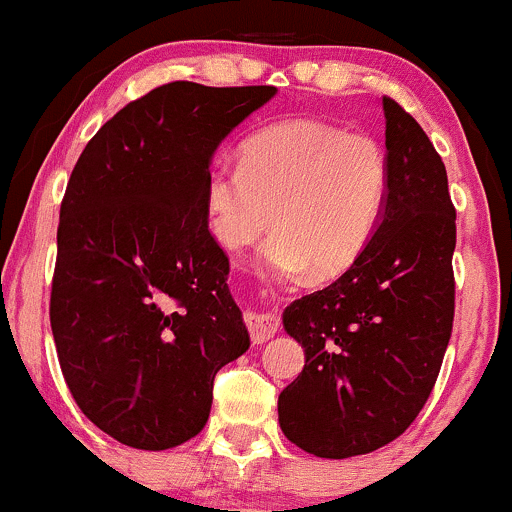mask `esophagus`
Masks as SVG:
<instances>
[{
	"label": "esophagus",
	"instance_id": "esophagus-1",
	"mask_svg": "<svg viewBox=\"0 0 512 512\" xmlns=\"http://www.w3.org/2000/svg\"><path fill=\"white\" fill-rule=\"evenodd\" d=\"M244 321L254 345H263L280 330V318L275 314H246Z\"/></svg>",
	"mask_w": 512,
	"mask_h": 512
}]
</instances>
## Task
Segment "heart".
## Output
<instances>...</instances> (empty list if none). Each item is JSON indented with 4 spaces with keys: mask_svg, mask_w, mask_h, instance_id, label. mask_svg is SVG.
Here are the masks:
<instances>
[{
    "mask_svg": "<svg viewBox=\"0 0 512 512\" xmlns=\"http://www.w3.org/2000/svg\"><path fill=\"white\" fill-rule=\"evenodd\" d=\"M386 150L364 131L326 119H287L242 146L239 167H210L203 215L210 237L242 251L270 230L263 268L316 280L347 273L381 225L388 201Z\"/></svg>",
    "mask_w": 512,
    "mask_h": 512,
    "instance_id": "obj_1",
    "label": "heart"
}]
</instances>
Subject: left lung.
<instances>
[{"mask_svg":"<svg viewBox=\"0 0 512 512\" xmlns=\"http://www.w3.org/2000/svg\"><path fill=\"white\" fill-rule=\"evenodd\" d=\"M388 201L364 256L333 285L294 299L282 326L306 364L280 393L294 446L342 460L405 434L441 371L455 314V208L434 143L383 98Z\"/></svg>","mask_w":512,"mask_h":512,"instance_id":"left-lung-1","label":"left lung"}]
</instances>
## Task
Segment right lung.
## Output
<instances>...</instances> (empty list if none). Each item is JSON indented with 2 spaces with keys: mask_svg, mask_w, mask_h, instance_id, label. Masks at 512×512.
<instances>
[{
  "mask_svg": "<svg viewBox=\"0 0 512 512\" xmlns=\"http://www.w3.org/2000/svg\"><path fill=\"white\" fill-rule=\"evenodd\" d=\"M278 93L172 81L88 141L59 210L50 323L81 412L138 450L208 422L215 374L249 350L203 182L225 136Z\"/></svg>",
  "mask_w": 512,
  "mask_h": 512,
  "instance_id": "right-lung-1",
  "label": "right lung"
}]
</instances>
